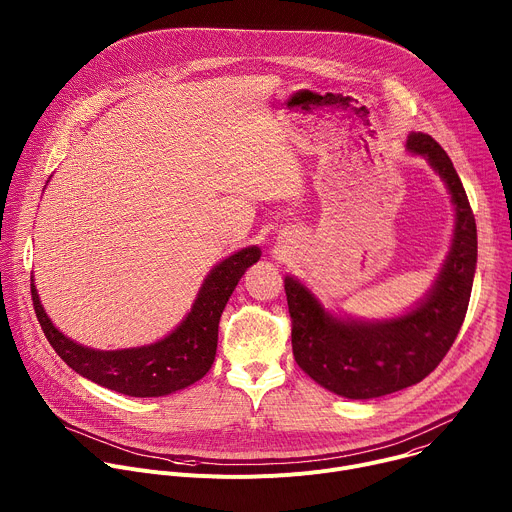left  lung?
Returning <instances> with one entry per match:
<instances>
[{
    "instance_id": "1",
    "label": "left lung",
    "mask_w": 512,
    "mask_h": 512,
    "mask_svg": "<svg viewBox=\"0 0 512 512\" xmlns=\"http://www.w3.org/2000/svg\"><path fill=\"white\" fill-rule=\"evenodd\" d=\"M407 148L427 158L456 204V233L446 265L429 296L389 322L332 318L294 277H285L296 362L318 385L348 399H373L423 381L452 348L466 318L476 271V221L462 180L427 133H411Z\"/></svg>"
}]
</instances>
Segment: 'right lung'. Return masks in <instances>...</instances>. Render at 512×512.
I'll return each mask as SVG.
<instances>
[{
	"instance_id": "add662e5",
	"label": "right lung",
	"mask_w": 512,
	"mask_h": 512,
	"mask_svg": "<svg viewBox=\"0 0 512 512\" xmlns=\"http://www.w3.org/2000/svg\"><path fill=\"white\" fill-rule=\"evenodd\" d=\"M259 257L257 247H247L218 263L204 279L186 320L170 336L150 346L93 350L72 342L54 328L32 283L34 312L50 346L72 371L129 397H162L196 383L208 373L216 354L218 320L239 279Z\"/></svg>"
}]
</instances>
